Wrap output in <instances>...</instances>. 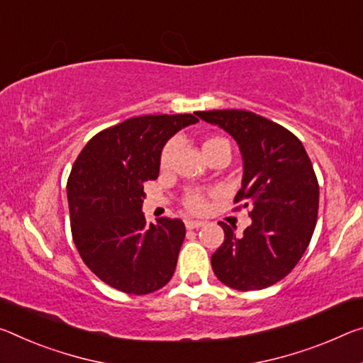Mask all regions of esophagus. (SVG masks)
Instances as JSON below:
<instances>
[{
  "mask_svg": "<svg viewBox=\"0 0 363 363\" xmlns=\"http://www.w3.org/2000/svg\"><path fill=\"white\" fill-rule=\"evenodd\" d=\"M184 224H186L187 229H197L200 226H203V221H199V220H186L184 221Z\"/></svg>",
  "mask_w": 363,
  "mask_h": 363,
  "instance_id": "esophagus-1",
  "label": "esophagus"
}]
</instances>
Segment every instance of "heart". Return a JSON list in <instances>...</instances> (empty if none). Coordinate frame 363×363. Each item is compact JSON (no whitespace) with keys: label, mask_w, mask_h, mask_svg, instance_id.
Wrapping results in <instances>:
<instances>
[{"label":"heart","mask_w":363,"mask_h":363,"mask_svg":"<svg viewBox=\"0 0 363 363\" xmlns=\"http://www.w3.org/2000/svg\"><path fill=\"white\" fill-rule=\"evenodd\" d=\"M220 145H229V143H228V140L221 139V137H213V139H208L203 143V152L206 155L208 152L215 150V148ZM179 147H181V140L177 139V137H172V139L166 142V145L163 147V150H161V155H160L161 169L169 168V166L172 164V160H174V155L177 153V150H179ZM182 203L189 211H192V213L203 211L206 206L205 194L200 191H187L182 199Z\"/></svg>","instance_id":"b5f03b06"}]
</instances>
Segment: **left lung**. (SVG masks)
I'll return each instance as SVG.
<instances>
[{
	"label": "left lung",
	"mask_w": 363,
	"mask_h": 363,
	"mask_svg": "<svg viewBox=\"0 0 363 363\" xmlns=\"http://www.w3.org/2000/svg\"><path fill=\"white\" fill-rule=\"evenodd\" d=\"M238 142L242 187L234 202L250 208L244 235L220 223L223 244L211 255L216 278L233 289L258 291L289 274L307 250L318 215V181L302 142L283 125L244 109L197 111Z\"/></svg>",
	"instance_id": "1"
}]
</instances>
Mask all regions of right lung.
I'll return each mask as SVG.
<instances>
[{"mask_svg":"<svg viewBox=\"0 0 363 363\" xmlns=\"http://www.w3.org/2000/svg\"><path fill=\"white\" fill-rule=\"evenodd\" d=\"M194 114H147L101 130L74 161L67 179L71 231L79 255L99 278L125 294H150L172 278L186 226L147 224L143 182L160 172L164 143Z\"/></svg>","mask_w":363,"mask_h":363,"instance_id":"obj_1","label":"right lung"}]
</instances>
